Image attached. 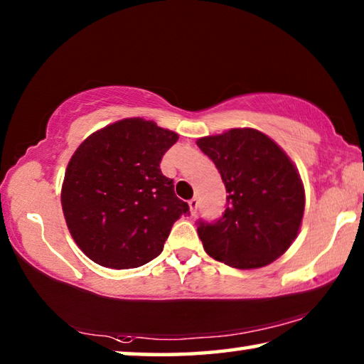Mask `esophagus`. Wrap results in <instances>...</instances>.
Listing matches in <instances>:
<instances>
[{
  "mask_svg": "<svg viewBox=\"0 0 364 364\" xmlns=\"http://www.w3.org/2000/svg\"><path fill=\"white\" fill-rule=\"evenodd\" d=\"M189 210H191V215H196V212H197V207H199V200L196 199V197H193V199H191L189 202Z\"/></svg>",
  "mask_w": 364,
  "mask_h": 364,
  "instance_id": "34e87169",
  "label": "esophagus"
}]
</instances>
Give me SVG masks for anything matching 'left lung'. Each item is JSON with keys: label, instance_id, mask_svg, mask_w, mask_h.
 <instances>
[{"label": "left lung", "instance_id": "1", "mask_svg": "<svg viewBox=\"0 0 364 364\" xmlns=\"http://www.w3.org/2000/svg\"><path fill=\"white\" fill-rule=\"evenodd\" d=\"M218 168L226 208L215 221H197L204 249L215 260L239 269L274 262L297 237L305 193L286 152L254 128H232L197 139Z\"/></svg>", "mask_w": 364, "mask_h": 364}]
</instances>
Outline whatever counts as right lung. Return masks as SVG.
Listing matches in <instances>:
<instances>
[{
    "instance_id": "right-lung-1",
    "label": "right lung",
    "mask_w": 364,
    "mask_h": 364,
    "mask_svg": "<svg viewBox=\"0 0 364 364\" xmlns=\"http://www.w3.org/2000/svg\"><path fill=\"white\" fill-rule=\"evenodd\" d=\"M178 134L144 119L115 122L86 138L67 165L63 202L73 241L95 263L138 268L160 255L189 205L160 171Z\"/></svg>"
}]
</instances>
